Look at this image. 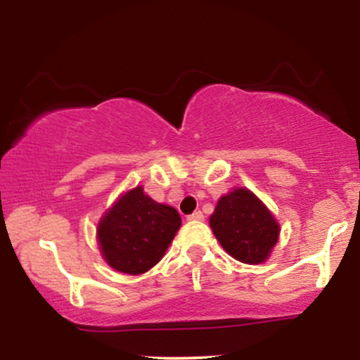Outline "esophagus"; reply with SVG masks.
<instances>
[{"instance_id":"esophagus-1","label":"esophagus","mask_w":360,"mask_h":360,"mask_svg":"<svg viewBox=\"0 0 360 360\" xmlns=\"http://www.w3.org/2000/svg\"><path fill=\"white\" fill-rule=\"evenodd\" d=\"M203 220H205V217L201 212H194L193 214H189L188 217V221H203Z\"/></svg>"}]
</instances>
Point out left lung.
<instances>
[{"label": "left lung", "mask_w": 360, "mask_h": 360, "mask_svg": "<svg viewBox=\"0 0 360 360\" xmlns=\"http://www.w3.org/2000/svg\"><path fill=\"white\" fill-rule=\"evenodd\" d=\"M210 226L223 249L245 264L264 262L279 238V223L245 188L233 189L218 200Z\"/></svg>", "instance_id": "obj_1"}]
</instances>
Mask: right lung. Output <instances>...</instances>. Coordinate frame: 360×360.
Returning <instances> with one entry per match:
<instances>
[{
	"instance_id": "1",
	"label": "right lung",
	"mask_w": 360,
	"mask_h": 360,
	"mask_svg": "<svg viewBox=\"0 0 360 360\" xmlns=\"http://www.w3.org/2000/svg\"><path fill=\"white\" fill-rule=\"evenodd\" d=\"M181 226L176 208L160 205L142 186L120 196L98 223L103 259L123 274H143L166 254Z\"/></svg>"
}]
</instances>
